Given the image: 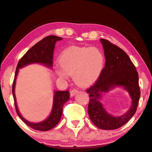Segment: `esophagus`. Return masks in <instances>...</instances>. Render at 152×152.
<instances>
[{
  "instance_id": "obj_1",
  "label": "esophagus",
  "mask_w": 152,
  "mask_h": 152,
  "mask_svg": "<svg viewBox=\"0 0 152 152\" xmlns=\"http://www.w3.org/2000/svg\"><path fill=\"white\" fill-rule=\"evenodd\" d=\"M78 92V90L76 89H72L71 91H70V96H71V97H73L75 96V95L77 94V93Z\"/></svg>"
}]
</instances>
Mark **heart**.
<instances>
[{"label":"heart","instance_id":"1","mask_svg":"<svg viewBox=\"0 0 152 152\" xmlns=\"http://www.w3.org/2000/svg\"><path fill=\"white\" fill-rule=\"evenodd\" d=\"M61 67L55 68L56 76L63 79L74 76L81 87H87L98 80L104 65V56L95 47L70 46L63 50L58 58Z\"/></svg>","mask_w":152,"mask_h":152}]
</instances>
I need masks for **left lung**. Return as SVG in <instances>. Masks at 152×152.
<instances>
[{
  "label": "left lung",
  "mask_w": 152,
  "mask_h": 152,
  "mask_svg": "<svg viewBox=\"0 0 152 152\" xmlns=\"http://www.w3.org/2000/svg\"><path fill=\"white\" fill-rule=\"evenodd\" d=\"M99 41L104 52L106 63L98 80L87 90L90 98L88 113L90 119L98 128L115 130L123 126L135 114L141 96L139 75L130 57L123 50L106 39ZM117 87L129 93L131 105L123 115L115 116L107 112L101 99L106 93Z\"/></svg>",
  "instance_id": "1"
}]
</instances>
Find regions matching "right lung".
Returning a JSON list of instances; mask_svg holds the SVG:
<instances>
[{
    "label": "right lung",
    "instance_id": "right-lung-1",
    "mask_svg": "<svg viewBox=\"0 0 152 152\" xmlns=\"http://www.w3.org/2000/svg\"><path fill=\"white\" fill-rule=\"evenodd\" d=\"M62 38L54 35H50L45 37L42 40L39 41L35 46L31 48L26 53L22 56L19 61L16 70H15L14 80H13L12 87V94L14 99V104L15 106L17 114L20 119L30 128L39 131H48L53 128L58 122H59L63 113V108L65 103L69 99V91H54L53 94V103L51 112L46 119L42 121L31 122L26 120L20 114L18 109L16 98L15 95V87L16 83V78L19 73V69L22 67L31 64H41L48 68L53 67V51L56 42L57 41L61 40Z\"/></svg>",
    "mask_w": 152,
    "mask_h": 152
}]
</instances>
